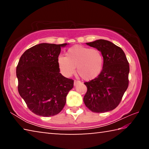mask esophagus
<instances>
[{"instance_id": "1", "label": "esophagus", "mask_w": 149, "mask_h": 149, "mask_svg": "<svg viewBox=\"0 0 149 149\" xmlns=\"http://www.w3.org/2000/svg\"><path fill=\"white\" fill-rule=\"evenodd\" d=\"M81 84V81H77V80H74V85H77V84Z\"/></svg>"}]
</instances>
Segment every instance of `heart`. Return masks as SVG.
I'll return each instance as SVG.
<instances>
[{
    "instance_id": "1",
    "label": "heart",
    "mask_w": 149,
    "mask_h": 149,
    "mask_svg": "<svg viewBox=\"0 0 149 149\" xmlns=\"http://www.w3.org/2000/svg\"><path fill=\"white\" fill-rule=\"evenodd\" d=\"M60 72L65 76H71L75 71L86 81L95 79L101 73L104 65V58L98 49L75 45L67 50L65 57L58 58Z\"/></svg>"
}]
</instances>
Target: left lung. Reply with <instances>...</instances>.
Listing matches in <instances>:
<instances>
[{
  "instance_id": "left-lung-1",
  "label": "left lung",
  "mask_w": 149,
  "mask_h": 149,
  "mask_svg": "<svg viewBox=\"0 0 149 149\" xmlns=\"http://www.w3.org/2000/svg\"><path fill=\"white\" fill-rule=\"evenodd\" d=\"M87 45L101 52L104 65L99 76L84 83L87 88L84 103L93 112L111 111L120 104L129 85V62L123 50L112 42L99 39Z\"/></svg>"
}]
</instances>
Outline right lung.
<instances>
[{
	"mask_svg": "<svg viewBox=\"0 0 149 149\" xmlns=\"http://www.w3.org/2000/svg\"><path fill=\"white\" fill-rule=\"evenodd\" d=\"M61 45L41 43L27 49L16 67L17 89L29 109L44 117L56 115L64 107L74 80L60 73Z\"/></svg>",
	"mask_w": 149,
	"mask_h": 149,
	"instance_id": "obj_1",
	"label": "right lung"
}]
</instances>
